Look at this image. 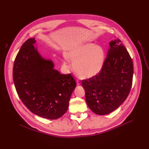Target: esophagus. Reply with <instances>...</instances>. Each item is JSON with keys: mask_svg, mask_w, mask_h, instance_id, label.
Masks as SVG:
<instances>
[{"mask_svg": "<svg viewBox=\"0 0 149 149\" xmlns=\"http://www.w3.org/2000/svg\"><path fill=\"white\" fill-rule=\"evenodd\" d=\"M76 84H77V85H78V86L80 85V84H81L80 81H79V80H77V81H76Z\"/></svg>", "mask_w": 149, "mask_h": 149, "instance_id": "esophagus-1", "label": "esophagus"}]
</instances>
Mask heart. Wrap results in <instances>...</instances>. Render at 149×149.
Returning <instances> with one entry per match:
<instances>
[{
	"label": "heart",
	"mask_w": 149,
	"mask_h": 149,
	"mask_svg": "<svg viewBox=\"0 0 149 149\" xmlns=\"http://www.w3.org/2000/svg\"><path fill=\"white\" fill-rule=\"evenodd\" d=\"M66 57L73 62L75 73L83 79L94 77L100 73L106 55L101 47L93 43H86L71 49Z\"/></svg>",
	"instance_id": "b5f03b06"
}]
</instances>
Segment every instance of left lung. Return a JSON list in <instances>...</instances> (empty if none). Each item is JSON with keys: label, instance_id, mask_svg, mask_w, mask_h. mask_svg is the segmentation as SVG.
I'll use <instances>...</instances> for the list:
<instances>
[{"label": "left lung", "instance_id": "left-lung-1", "mask_svg": "<svg viewBox=\"0 0 149 149\" xmlns=\"http://www.w3.org/2000/svg\"><path fill=\"white\" fill-rule=\"evenodd\" d=\"M110 48L101 72L82 81L86 101L98 115L111 113L127 97L131 89L133 62L119 39L109 42Z\"/></svg>", "mask_w": 149, "mask_h": 149}]
</instances>
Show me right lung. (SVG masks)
Returning a JSON list of instances; mask_svg holds the SVG:
<instances>
[{"label": "right lung", "instance_id": "add662e5", "mask_svg": "<svg viewBox=\"0 0 149 149\" xmlns=\"http://www.w3.org/2000/svg\"><path fill=\"white\" fill-rule=\"evenodd\" d=\"M35 42L31 38L21 47L13 65V82L21 101L31 112L56 119L68 110L76 84L71 74H60L52 60L40 55Z\"/></svg>", "mask_w": 149, "mask_h": 149}]
</instances>
